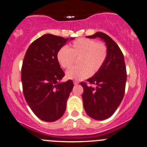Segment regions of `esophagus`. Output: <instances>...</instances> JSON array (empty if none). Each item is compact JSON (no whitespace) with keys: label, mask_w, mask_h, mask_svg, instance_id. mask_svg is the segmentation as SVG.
I'll return each mask as SVG.
<instances>
[{"label":"esophagus","mask_w":147,"mask_h":147,"mask_svg":"<svg viewBox=\"0 0 147 147\" xmlns=\"http://www.w3.org/2000/svg\"><path fill=\"white\" fill-rule=\"evenodd\" d=\"M73 84L75 85H77V84H79V82L78 81H74L73 82Z\"/></svg>","instance_id":"1"}]
</instances>
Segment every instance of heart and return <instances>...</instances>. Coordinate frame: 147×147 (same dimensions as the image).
<instances>
[{
  "label": "heart",
  "mask_w": 147,
  "mask_h": 147,
  "mask_svg": "<svg viewBox=\"0 0 147 147\" xmlns=\"http://www.w3.org/2000/svg\"><path fill=\"white\" fill-rule=\"evenodd\" d=\"M107 47L105 43L89 38H79L74 40L70 47H62L58 51L56 57L61 67L67 69L73 65L75 59L78 67H74L66 72L69 80H81L98 72L107 57Z\"/></svg>",
  "instance_id": "b5f03b06"
}]
</instances>
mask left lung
<instances>
[{"mask_svg": "<svg viewBox=\"0 0 147 147\" xmlns=\"http://www.w3.org/2000/svg\"><path fill=\"white\" fill-rule=\"evenodd\" d=\"M100 38L107 47V57L101 68L86 82H81L84 88L82 100L86 114L96 120L108 119L115 112L124 96L127 75L124 56L117 43L102 32L86 36ZM96 85V87L90 86Z\"/></svg>", "mask_w": 147, "mask_h": 147, "instance_id": "1", "label": "left lung"}]
</instances>
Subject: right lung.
<instances>
[{
    "instance_id": "right-lung-1",
    "label": "right lung",
    "mask_w": 147,
    "mask_h": 147,
    "mask_svg": "<svg viewBox=\"0 0 147 147\" xmlns=\"http://www.w3.org/2000/svg\"><path fill=\"white\" fill-rule=\"evenodd\" d=\"M67 40L45 34L30 44L24 56L22 67L24 97L33 113L44 121H55L63 115L73 88L72 80L60 82L65 73L56 57Z\"/></svg>"
}]
</instances>
